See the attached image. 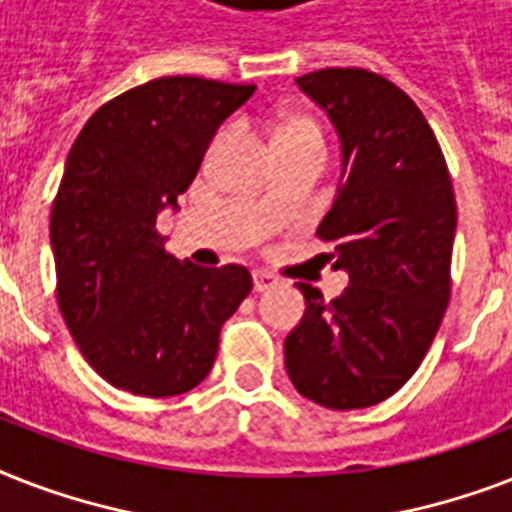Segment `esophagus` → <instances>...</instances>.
Returning a JSON list of instances; mask_svg holds the SVG:
<instances>
[{"label": "esophagus", "mask_w": 512, "mask_h": 512, "mask_svg": "<svg viewBox=\"0 0 512 512\" xmlns=\"http://www.w3.org/2000/svg\"><path fill=\"white\" fill-rule=\"evenodd\" d=\"M252 281H255V292H265V289H273L276 284H279L276 276H271V273H265V271L252 273Z\"/></svg>", "instance_id": "34e87169"}]
</instances>
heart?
<instances>
[{"label":"heart","instance_id":"b5f03b06","mask_svg":"<svg viewBox=\"0 0 512 512\" xmlns=\"http://www.w3.org/2000/svg\"><path fill=\"white\" fill-rule=\"evenodd\" d=\"M276 151H287V148H316L324 154V132L313 116L292 114L281 119L273 135Z\"/></svg>","mask_w":512,"mask_h":512}]
</instances>
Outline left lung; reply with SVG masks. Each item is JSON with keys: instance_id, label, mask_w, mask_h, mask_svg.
<instances>
[{"instance_id": "8db88e82", "label": "left lung", "mask_w": 512, "mask_h": 512, "mask_svg": "<svg viewBox=\"0 0 512 512\" xmlns=\"http://www.w3.org/2000/svg\"><path fill=\"white\" fill-rule=\"evenodd\" d=\"M340 138L342 172L319 236L348 287L311 284L284 340L297 393L327 409H366L404 385L436 337L452 292L457 228L452 177L414 100L364 68L297 76Z\"/></svg>"}]
</instances>
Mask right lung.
<instances>
[{"label": "right lung", "instance_id": "obj_1", "mask_svg": "<svg viewBox=\"0 0 512 512\" xmlns=\"http://www.w3.org/2000/svg\"><path fill=\"white\" fill-rule=\"evenodd\" d=\"M252 92L199 76L151 79L100 106L71 146L50 217L58 305L114 388L148 398L196 388L220 327L252 289L244 265L180 263L156 231Z\"/></svg>", "mask_w": 512, "mask_h": 512}]
</instances>
